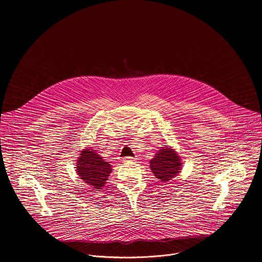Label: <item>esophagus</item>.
I'll return each instance as SVG.
<instances>
[{
    "instance_id": "obj_1",
    "label": "esophagus",
    "mask_w": 262,
    "mask_h": 262,
    "mask_svg": "<svg viewBox=\"0 0 262 262\" xmlns=\"http://www.w3.org/2000/svg\"><path fill=\"white\" fill-rule=\"evenodd\" d=\"M123 163H129V162H136V158H132V157H126L123 158Z\"/></svg>"
}]
</instances>
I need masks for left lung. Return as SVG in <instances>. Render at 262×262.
I'll use <instances>...</instances> for the list:
<instances>
[{
	"label": "left lung",
	"mask_w": 262,
	"mask_h": 262,
	"mask_svg": "<svg viewBox=\"0 0 262 262\" xmlns=\"http://www.w3.org/2000/svg\"><path fill=\"white\" fill-rule=\"evenodd\" d=\"M149 163L155 176L163 182H168L178 175L182 167L178 154L169 146L159 150Z\"/></svg>",
	"instance_id": "8db88e82"
}]
</instances>
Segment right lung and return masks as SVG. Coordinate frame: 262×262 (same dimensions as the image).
Here are the masks:
<instances>
[{
    "mask_svg": "<svg viewBox=\"0 0 262 262\" xmlns=\"http://www.w3.org/2000/svg\"><path fill=\"white\" fill-rule=\"evenodd\" d=\"M76 168L80 178L94 191L103 188L112 172V165L102 160L91 148L83 149Z\"/></svg>",
    "mask_w": 262,
    "mask_h": 262,
    "instance_id": "right-lung-1",
    "label": "right lung"
}]
</instances>
